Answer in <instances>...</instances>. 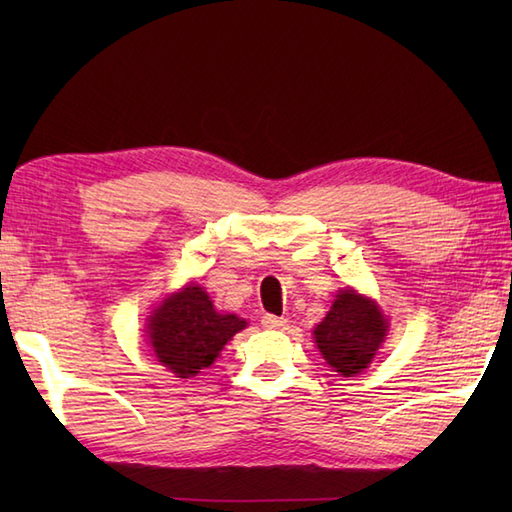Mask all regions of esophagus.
<instances>
[{
    "label": "esophagus",
    "mask_w": 512,
    "mask_h": 512,
    "mask_svg": "<svg viewBox=\"0 0 512 512\" xmlns=\"http://www.w3.org/2000/svg\"><path fill=\"white\" fill-rule=\"evenodd\" d=\"M262 325H264V328H268V330H281V328H286V325H288V319L275 317V314H264Z\"/></svg>",
    "instance_id": "obj_1"
}]
</instances>
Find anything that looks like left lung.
<instances>
[{
    "mask_svg": "<svg viewBox=\"0 0 512 512\" xmlns=\"http://www.w3.org/2000/svg\"><path fill=\"white\" fill-rule=\"evenodd\" d=\"M389 321L369 297L354 288L339 290L330 312L314 328V343L334 372L350 378L361 374L374 361L383 345Z\"/></svg>",
    "mask_w": 512,
    "mask_h": 512,
    "instance_id": "1",
    "label": "left lung"
}]
</instances>
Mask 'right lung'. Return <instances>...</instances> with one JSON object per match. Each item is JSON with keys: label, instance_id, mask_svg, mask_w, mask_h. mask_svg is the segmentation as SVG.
Segmentation results:
<instances>
[{"label": "right lung", "instance_id": "add662e5", "mask_svg": "<svg viewBox=\"0 0 512 512\" xmlns=\"http://www.w3.org/2000/svg\"><path fill=\"white\" fill-rule=\"evenodd\" d=\"M246 325L237 314L217 312L204 288L187 284L149 314L147 336L160 365L178 378H191L213 365L224 345Z\"/></svg>", "mask_w": 512, "mask_h": 512}]
</instances>
